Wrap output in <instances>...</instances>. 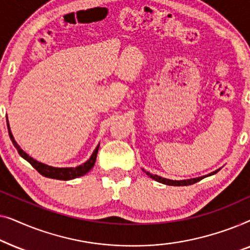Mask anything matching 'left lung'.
Returning <instances> with one entry per match:
<instances>
[{
  "label": "left lung",
  "mask_w": 250,
  "mask_h": 250,
  "mask_svg": "<svg viewBox=\"0 0 250 250\" xmlns=\"http://www.w3.org/2000/svg\"><path fill=\"white\" fill-rule=\"evenodd\" d=\"M145 170V169H143ZM146 172V170H145ZM218 170H216V172H213L211 174H209V175H213V174L217 173ZM146 174L148 176L151 177V179L156 180L157 182H160L163 184H166V186H175V187H180V186H191V184L193 183H197L198 181L203 180L204 177H197V179H190V180H183V181H173V180H168V179H164V177L162 176H158V175H153V174H150L149 172H146Z\"/></svg>",
  "instance_id": "obj_1"
}]
</instances>
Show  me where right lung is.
Segmentation results:
<instances>
[{"label":"right lung","mask_w":250,"mask_h":250,"mask_svg":"<svg viewBox=\"0 0 250 250\" xmlns=\"http://www.w3.org/2000/svg\"><path fill=\"white\" fill-rule=\"evenodd\" d=\"M8 129H9L10 139H11V141L13 143V146H15V148L18 150L19 155L21 156L23 159H26L27 162H28L30 165H32L34 168H35L37 172L41 174V175H43V176H45V177H50V179L68 181V180H73V179H75V177L85 175V174H86L87 172H90L92 167L94 166L95 159H97V155H98L99 146H97V148H95L94 152L92 153L91 158L88 159L86 163H84L83 165H80V166L75 167V168H73V167H70V168H58V167L47 166V165H45V164H42V163L37 162V160L33 159L32 157H29L25 151H23L21 148H20L18 145H17V142L15 141V139H13L11 132H10L9 126H8Z\"/></svg>","instance_id":"add662e5"}]
</instances>
